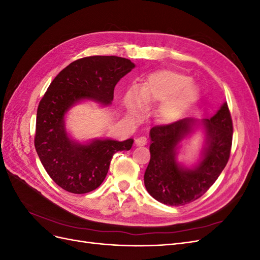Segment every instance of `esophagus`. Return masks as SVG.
<instances>
[{
    "instance_id": "34e87169",
    "label": "esophagus",
    "mask_w": 260,
    "mask_h": 260,
    "mask_svg": "<svg viewBox=\"0 0 260 260\" xmlns=\"http://www.w3.org/2000/svg\"><path fill=\"white\" fill-rule=\"evenodd\" d=\"M147 143V139L145 137H139L136 139V145L137 146H143Z\"/></svg>"
}]
</instances>
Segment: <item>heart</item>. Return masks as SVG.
<instances>
[{
  "label": "heart",
  "mask_w": 260,
  "mask_h": 260,
  "mask_svg": "<svg viewBox=\"0 0 260 260\" xmlns=\"http://www.w3.org/2000/svg\"><path fill=\"white\" fill-rule=\"evenodd\" d=\"M200 95L199 88L187 75L161 70L149 75L141 90L130 89L124 95V105L131 115L138 116L144 111L145 104L164 103L159 116L164 121L174 122Z\"/></svg>",
  "instance_id": "b5f03b06"
}]
</instances>
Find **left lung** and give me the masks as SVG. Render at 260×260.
Returning a JSON list of instances; mask_svg holds the SVG:
<instances>
[{
	"label": "left lung",
	"instance_id": "left-lung-1",
	"mask_svg": "<svg viewBox=\"0 0 260 260\" xmlns=\"http://www.w3.org/2000/svg\"><path fill=\"white\" fill-rule=\"evenodd\" d=\"M199 127L204 132L200 159L187 168L177 160L178 149ZM232 136V119L226 103L209 119L184 118L153 127L149 131L151 160L144 174L149 195L170 206L185 205L200 199L215 183L229 160Z\"/></svg>",
	"mask_w": 260,
	"mask_h": 260
}]
</instances>
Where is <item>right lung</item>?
<instances>
[{"label":"right lung","mask_w":260,"mask_h":260,"mask_svg":"<svg viewBox=\"0 0 260 260\" xmlns=\"http://www.w3.org/2000/svg\"><path fill=\"white\" fill-rule=\"evenodd\" d=\"M135 67L130 59L117 56L80 58L62 69L45 92L37 112L35 146L46 172L65 191L95 190L107 175L113 155L131 148L133 139L78 142L67 132L65 120L69 109L81 102L111 105L116 84Z\"/></svg>","instance_id":"add662e5"}]
</instances>
